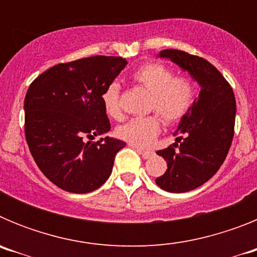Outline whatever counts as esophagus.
<instances>
[{
  "mask_svg": "<svg viewBox=\"0 0 257 257\" xmlns=\"http://www.w3.org/2000/svg\"><path fill=\"white\" fill-rule=\"evenodd\" d=\"M136 151L139 152V154H142V157L144 158V160H148V158H151V157L154 154L152 151H143V149H139V148H136Z\"/></svg>",
  "mask_w": 257,
  "mask_h": 257,
  "instance_id": "1",
  "label": "esophagus"
}]
</instances>
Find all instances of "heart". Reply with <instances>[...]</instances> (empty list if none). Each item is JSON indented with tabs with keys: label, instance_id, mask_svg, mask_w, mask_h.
<instances>
[{
	"label": "heart",
	"instance_id": "heart-1",
	"mask_svg": "<svg viewBox=\"0 0 257 257\" xmlns=\"http://www.w3.org/2000/svg\"><path fill=\"white\" fill-rule=\"evenodd\" d=\"M133 81L151 92L148 108L157 114L133 118L117 127L121 140L138 148L151 147L161 131V118L166 124H176L187 117L196 100V82L189 76H175L174 70L161 63H148L133 73ZM101 103L109 117L121 119V87L109 83L101 94Z\"/></svg>",
	"mask_w": 257,
	"mask_h": 257
}]
</instances>
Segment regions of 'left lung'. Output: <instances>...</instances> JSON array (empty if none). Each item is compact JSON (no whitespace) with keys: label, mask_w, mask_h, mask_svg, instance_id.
Wrapping results in <instances>:
<instances>
[{"label":"left lung","mask_w":257,"mask_h":257,"mask_svg":"<svg viewBox=\"0 0 257 257\" xmlns=\"http://www.w3.org/2000/svg\"><path fill=\"white\" fill-rule=\"evenodd\" d=\"M201 86L190 112L181 119L176 143L157 151L167 162V170L156 179L157 185L171 193L201 187L216 174L225 161L234 136L235 97L233 88L206 59L181 50H162Z\"/></svg>","instance_id":"left-lung-1"}]
</instances>
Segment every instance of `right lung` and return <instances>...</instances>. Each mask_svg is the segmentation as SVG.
Here are the masks:
<instances>
[{"instance_id":"1","label":"right lung","mask_w":257,"mask_h":257,"mask_svg":"<svg viewBox=\"0 0 257 257\" xmlns=\"http://www.w3.org/2000/svg\"><path fill=\"white\" fill-rule=\"evenodd\" d=\"M121 56H90L60 63L31 83L26 99V140L42 174L70 193H88L112 174L126 143L92 140L110 130L101 94L126 67Z\"/></svg>"}]
</instances>
